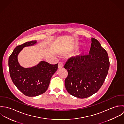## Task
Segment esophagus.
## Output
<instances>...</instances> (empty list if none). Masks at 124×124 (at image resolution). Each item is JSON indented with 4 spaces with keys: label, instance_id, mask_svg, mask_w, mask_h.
<instances>
[{
    "label": "esophagus",
    "instance_id": "esophagus-1",
    "mask_svg": "<svg viewBox=\"0 0 124 124\" xmlns=\"http://www.w3.org/2000/svg\"><path fill=\"white\" fill-rule=\"evenodd\" d=\"M63 67V63L62 62H60L58 64V68L61 69Z\"/></svg>",
    "mask_w": 124,
    "mask_h": 124
}]
</instances>
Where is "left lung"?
<instances>
[{
  "label": "left lung",
  "instance_id": "1",
  "mask_svg": "<svg viewBox=\"0 0 124 124\" xmlns=\"http://www.w3.org/2000/svg\"><path fill=\"white\" fill-rule=\"evenodd\" d=\"M109 66L106 51L96 39L92 38L88 55L71 57L64 66L68 71L65 80L66 90L79 98L92 95L103 85Z\"/></svg>",
  "mask_w": 124,
  "mask_h": 124
}]
</instances>
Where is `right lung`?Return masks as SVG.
<instances>
[{"label":"right lung","instance_id":"1","mask_svg":"<svg viewBox=\"0 0 124 124\" xmlns=\"http://www.w3.org/2000/svg\"><path fill=\"white\" fill-rule=\"evenodd\" d=\"M36 42V40H32L17 46L8 59L9 73L13 83L22 93L29 97L45 93L49 86L52 76L58 68V63L51 64L45 61H41L31 68H25L19 65L18 53L24 47L33 45Z\"/></svg>","mask_w":124,"mask_h":124}]
</instances>
